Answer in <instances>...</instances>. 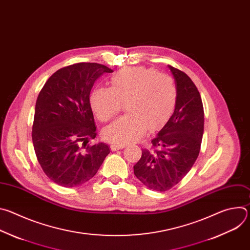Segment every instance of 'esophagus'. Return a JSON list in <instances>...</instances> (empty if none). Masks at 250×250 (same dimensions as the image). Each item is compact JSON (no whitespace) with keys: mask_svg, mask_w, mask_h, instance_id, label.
<instances>
[{"mask_svg":"<svg viewBox=\"0 0 250 250\" xmlns=\"http://www.w3.org/2000/svg\"><path fill=\"white\" fill-rule=\"evenodd\" d=\"M124 147H125L124 146H117V145H112V146H111V149H112V151H117V150L123 149Z\"/></svg>","mask_w":250,"mask_h":250,"instance_id":"esophagus-1","label":"esophagus"}]
</instances>
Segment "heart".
I'll list each match as a JSON object with an SVG mask.
<instances>
[{
    "label": "heart",
    "mask_w": 250,
    "mask_h": 250,
    "mask_svg": "<svg viewBox=\"0 0 250 250\" xmlns=\"http://www.w3.org/2000/svg\"><path fill=\"white\" fill-rule=\"evenodd\" d=\"M111 88H96L90 97L92 110L102 122L112 120L125 104V115L106 126L103 135L117 146L136 141L147 128L155 130L172 116L178 97L172 77L144 67L118 71Z\"/></svg>",
    "instance_id": "heart-1"
}]
</instances>
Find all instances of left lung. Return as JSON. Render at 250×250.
<instances>
[{
    "mask_svg": "<svg viewBox=\"0 0 250 250\" xmlns=\"http://www.w3.org/2000/svg\"><path fill=\"white\" fill-rule=\"evenodd\" d=\"M168 67L178 91L174 113L151 140L152 150L142 149L133 166L137 179L158 192L177 185L191 170L204 133V108L196 85L181 70Z\"/></svg>",
    "mask_w": 250,
    "mask_h": 250,
    "instance_id": "8db88e82",
    "label": "left lung"
}]
</instances>
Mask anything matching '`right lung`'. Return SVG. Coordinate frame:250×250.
<instances>
[{
	"label": "right lung",
	"mask_w": 250,
	"mask_h": 250,
	"mask_svg": "<svg viewBox=\"0 0 250 250\" xmlns=\"http://www.w3.org/2000/svg\"><path fill=\"white\" fill-rule=\"evenodd\" d=\"M114 71L102 64L81 62L63 67L46 81L35 104L32 144L46 176L72 188L96 175L109 146H87L97 135L90 104L96 80Z\"/></svg>",
	"instance_id": "right-lung-1"
}]
</instances>
